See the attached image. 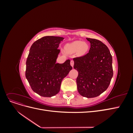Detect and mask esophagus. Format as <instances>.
Here are the masks:
<instances>
[{
    "mask_svg": "<svg viewBox=\"0 0 133 133\" xmlns=\"http://www.w3.org/2000/svg\"><path fill=\"white\" fill-rule=\"evenodd\" d=\"M74 62L73 61V60H71V62H70V65H71V66L72 67L74 66Z\"/></svg>",
    "mask_w": 133,
    "mask_h": 133,
    "instance_id": "1",
    "label": "esophagus"
}]
</instances>
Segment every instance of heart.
<instances>
[{"label": "heart", "mask_w": 133, "mask_h": 133, "mask_svg": "<svg viewBox=\"0 0 133 133\" xmlns=\"http://www.w3.org/2000/svg\"><path fill=\"white\" fill-rule=\"evenodd\" d=\"M68 48L70 52H76L78 51L79 54L83 55L88 51L89 46L86 43L78 41L69 44L68 45Z\"/></svg>", "instance_id": "obj_1"}]
</instances>
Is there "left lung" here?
Here are the masks:
<instances>
[{
  "label": "left lung",
  "mask_w": 133,
  "mask_h": 133,
  "mask_svg": "<svg viewBox=\"0 0 133 133\" xmlns=\"http://www.w3.org/2000/svg\"><path fill=\"white\" fill-rule=\"evenodd\" d=\"M90 43L89 53L73 59L79 93L87 98H95L105 91L113 75L112 57L108 48L97 39L87 38Z\"/></svg>",
  "instance_id": "8db88e82"
}]
</instances>
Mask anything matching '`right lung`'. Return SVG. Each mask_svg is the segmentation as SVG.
Instances as JSON below:
<instances>
[{
    "label": "right lung",
    "mask_w": 133,
    "mask_h": 133,
    "mask_svg": "<svg viewBox=\"0 0 133 133\" xmlns=\"http://www.w3.org/2000/svg\"><path fill=\"white\" fill-rule=\"evenodd\" d=\"M64 38L46 36L31 46L26 62L25 76L35 92L43 97H51L60 91L63 79L72 69L70 60L57 63Z\"/></svg>",
    "instance_id": "right-lung-1"
}]
</instances>
